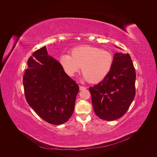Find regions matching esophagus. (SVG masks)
<instances>
[{
  "mask_svg": "<svg viewBox=\"0 0 157 157\" xmlns=\"http://www.w3.org/2000/svg\"><path fill=\"white\" fill-rule=\"evenodd\" d=\"M79 88H80V90H83L84 89H86V88L84 86H79Z\"/></svg>",
  "mask_w": 157,
  "mask_h": 157,
  "instance_id": "1",
  "label": "esophagus"
}]
</instances>
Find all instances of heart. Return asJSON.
Masks as SVG:
<instances>
[{"label": "heart", "mask_w": 157, "mask_h": 157, "mask_svg": "<svg viewBox=\"0 0 157 157\" xmlns=\"http://www.w3.org/2000/svg\"><path fill=\"white\" fill-rule=\"evenodd\" d=\"M70 53L71 56L63 54L59 58L61 67L70 77L74 76L81 67L84 79L96 83L105 78L112 69L114 57L109 51L84 45L74 48Z\"/></svg>", "instance_id": "heart-1"}]
</instances>
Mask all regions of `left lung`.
Returning a JSON list of instances; mask_svg holds the SVG:
<instances>
[{
	"mask_svg": "<svg viewBox=\"0 0 157 157\" xmlns=\"http://www.w3.org/2000/svg\"><path fill=\"white\" fill-rule=\"evenodd\" d=\"M136 77L130 55L116 53L110 73L98 84L89 88L96 115L109 121L124 115L135 97Z\"/></svg>",
	"mask_w": 157,
	"mask_h": 157,
	"instance_id": "1",
	"label": "left lung"
}]
</instances>
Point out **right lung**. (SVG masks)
Here are the masks:
<instances>
[{
    "mask_svg": "<svg viewBox=\"0 0 157 157\" xmlns=\"http://www.w3.org/2000/svg\"><path fill=\"white\" fill-rule=\"evenodd\" d=\"M23 84L27 102L46 122L59 125L72 116L78 85L48 56L46 46L28 59Z\"/></svg>",
    "mask_w": 157,
    "mask_h": 157,
    "instance_id": "obj_1",
    "label": "right lung"
}]
</instances>
